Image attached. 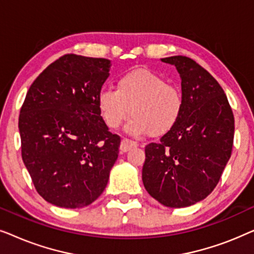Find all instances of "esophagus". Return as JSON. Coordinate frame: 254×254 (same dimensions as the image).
I'll return each instance as SVG.
<instances>
[{"label": "esophagus", "instance_id": "esophagus-1", "mask_svg": "<svg viewBox=\"0 0 254 254\" xmlns=\"http://www.w3.org/2000/svg\"><path fill=\"white\" fill-rule=\"evenodd\" d=\"M136 147H137L136 142H134V141H131V140H128V138H124V140L121 141L120 150L123 151V152H127V151H129L130 149L136 148Z\"/></svg>", "mask_w": 254, "mask_h": 254}]
</instances>
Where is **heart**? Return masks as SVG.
Masks as SVG:
<instances>
[{"instance_id":"1","label":"heart","mask_w":254,"mask_h":254,"mask_svg":"<svg viewBox=\"0 0 254 254\" xmlns=\"http://www.w3.org/2000/svg\"><path fill=\"white\" fill-rule=\"evenodd\" d=\"M97 104L111 129L119 128L129 113L133 114L126 129L134 136H163L176 127L184 112L182 89L143 68L120 76L116 90H102Z\"/></svg>"}]
</instances>
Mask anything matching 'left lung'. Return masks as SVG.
Returning <instances> with one entry per match:
<instances>
[{"label": "left lung", "mask_w": 254, "mask_h": 254, "mask_svg": "<svg viewBox=\"0 0 254 254\" xmlns=\"http://www.w3.org/2000/svg\"><path fill=\"white\" fill-rule=\"evenodd\" d=\"M182 78L184 112L159 143L145 147L142 180L150 195L171 208L189 207L213 192L231 156L234 113L223 89L192 59H162Z\"/></svg>", "instance_id": "left-lung-1"}]
</instances>
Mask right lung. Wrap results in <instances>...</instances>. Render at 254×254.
<instances>
[{"label": "right lung", "mask_w": 254, "mask_h": 254, "mask_svg": "<svg viewBox=\"0 0 254 254\" xmlns=\"http://www.w3.org/2000/svg\"><path fill=\"white\" fill-rule=\"evenodd\" d=\"M111 61L65 54L30 86L20 109L22 158L37 192L62 208H82L104 192L119 154L97 98Z\"/></svg>", "instance_id": "1"}]
</instances>
